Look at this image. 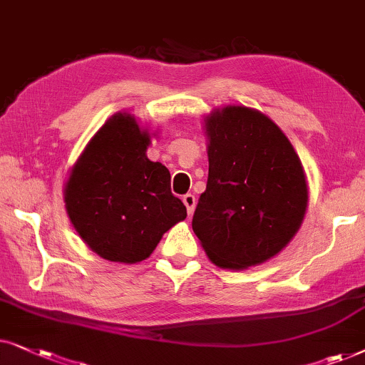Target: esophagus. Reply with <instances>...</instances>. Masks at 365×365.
I'll return each mask as SVG.
<instances>
[{
	"label": "esophagus",
	"mask_w": 365,
	"mask_h": 365,
	"mask_svg": "<svg viewBox=\"0 0 365 365\" xmlns=\"http://www.w3.org/2000/svg\"><path fill=\"white\" fill-rule=\"evenodd\" d=\"M182 200H183V203H185L188 215H192L193 210H195V203H197L195 195H192V193H187V195H183Z\"/></svg>",
	"instance_id": "esophagus-1"
}]
</instances>
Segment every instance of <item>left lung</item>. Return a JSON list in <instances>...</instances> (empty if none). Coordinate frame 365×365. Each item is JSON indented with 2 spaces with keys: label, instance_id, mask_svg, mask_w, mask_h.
Here are the masks:
<instances>
[{
  "label": "left lung",
  "instance_id": "1",
  "mask_svg": "<svg viewBox=\"0 0 365 365\" xmlns=\"http://www.w3.org/2000/svg\"><path fill=\"white\" fill-rule=\"evenodd\" d=\"M205 128L208 180L193 232L222 269L262 264L292 240L304 220L302 163L279 126L257 110H217Z\"/></svg>",
  "mask_w": 365,
  "mask_h": 365
}]
</instances>
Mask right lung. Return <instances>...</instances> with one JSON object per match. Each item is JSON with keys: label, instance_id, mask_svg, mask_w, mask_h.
I'll list each match as a JSON object with an SVG mask.
<instances>
[{"label": "right lung", "instance_id": "add662e5", "mask_svg": "<svg viewBox=\"0 0 365 365\" xmlns=\"http://www.w3.org/2000/svg\"><path fill=\"white\" fill-rule=\"evenodd\" d=\"M150 135L116 113L80 155L65 185L68 217L95 254L137 264L150 257L187 208L170 190V172L147 158Z\"/></svg>", "mask_w": 365, "mask_h": 365}]
</instances>
